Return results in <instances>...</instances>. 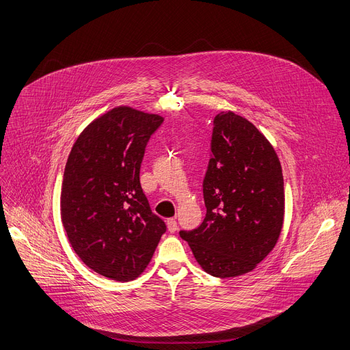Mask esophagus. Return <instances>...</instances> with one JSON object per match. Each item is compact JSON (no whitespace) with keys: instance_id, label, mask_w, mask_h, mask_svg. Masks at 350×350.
Masks as SVG:
<instances>
[{"instance_id":"obj_1","label":"esophagus","mask_w":350,"mask_h":350,"mask_svg":"<svg viewBox=\"0 0 350 350\" xmlns=\"http://www.w3.org/2000/svg\"><path fill=\"white\" fill-rule=\"evenodd\" d=\"M166 224H167V229H169L170 233H174L177 230V221H176V219H173V217L167 219Z\"/></svg>"}]
</instances>
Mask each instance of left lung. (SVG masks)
Returning <instances> with one entry per match:
<instances>
[{"label":"left lung","instance_id":"1","mask_svg":"<svg viewBox=\"0 0 350 350\" xmlns=\"http://www.w3.org/2000/svg\"><path fill=\"white\" fill-rule=\"evenodd\" d=\"M206 215L180 237L216 278L252 271L275 247L284 213L282 167L267 138L248 120L228 111L213 118L204 178Z\"/></svg>","mask_w":350,"mask_h":350}]
</instances>
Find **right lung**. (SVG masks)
<instances>
[{"mask_svg": "<svg viewBox=\"0 0 350 350\" xmlns=\"http://www.w3.org/2000/svg\"><path fill=\"white\" fill-rule=\"evenodd\" d=\"M163 118L121 106L90 122L68 156L61 220L78 257L118 282L139 276L166 232L139 183L145 148Z\"/></svg>", "mask_w": 350, "mask_h": 350, "instance_id": "add662e5", "label": "right lung"}]
</instances>
